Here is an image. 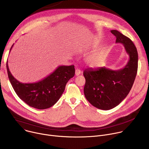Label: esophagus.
Masks as SVG:
<instances>
[{
  "label": "esophagus",
  "instance_id": "34e87169",
  "mask_svg": "<svg viewBox=\"0 0 149 149\" xmlns=\"http://www.w3.org/2000/svg\"><path fill=\"white\" fill-rule=\"evenodd\" d=\"M81 70H79V69H76V70H75V75L76 76H78V75H79L80 74H81Z\"/></svg>",
  "mask_w": 149,
  "mask_h": 149
}]
</instances>
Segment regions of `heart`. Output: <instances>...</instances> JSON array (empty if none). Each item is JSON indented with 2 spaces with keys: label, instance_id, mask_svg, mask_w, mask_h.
Segmentation results:
<instances>
[{
  "label": "heart",
  "instance_id": "1",
  "mask_svg": "<svg viewBox=\"0 0 149 149\" xmlns=\"http://www.w3.org/2000/svg\"><path fill=\"white\" fill-rule=\"evenodd\" d=\"M105 59V56L102 52H97L88 56L86 63L90 68H97L103 64Z\"/></svg>",
  "mask_w": 149,
  "mask_h": 149
}]
</instances>
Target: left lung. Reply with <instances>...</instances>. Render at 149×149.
I'll use <instances>...</instances> for the list:
<instances>
[{"instance_id":"8db88e82","label":"left lung","mask_w":149,"mask_h":149,"mask_svg":"<svg viewBox=\"0 0 149 149\" xmlns=\"http://www.w3.org/2000/svg\"><path fill=\"white\" fill-rule=\"evenodd\" d=\"M111 32L116 37V43L122 44L129 56L125 66L118 70L105 67L87 69L83 74L85 97L95 107L103 110L116 107L125 99L132 88L138 68V53L132 40L117 30Z\"/></svg>"}]
</instances>
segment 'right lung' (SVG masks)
Wrapping results in <instances>:
<instances>
[{
  "mask_svg": "<svg viewBox=\"0 0 149 149\" xmlns=\"http://www.w3.org/2000/svg\"><path fill=\"white\" fill-rule=\"evenodd\" d=\"M8 62L7 61L9 79L17 96L28 105L39 110L47 109L54 105L64 91L68 81L75 75L74 65H61L40 81L22 83L12 75Z\"/></svg>",
  "mask_w": 149,
  "mask_h": 149,
  "instance_id": "obj_1",
  "label": "right lung"
}]
</instances>
